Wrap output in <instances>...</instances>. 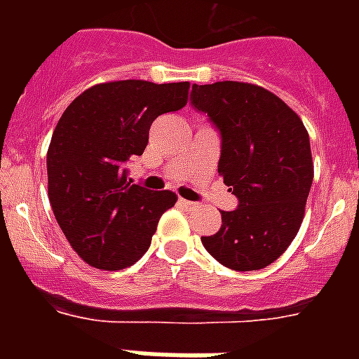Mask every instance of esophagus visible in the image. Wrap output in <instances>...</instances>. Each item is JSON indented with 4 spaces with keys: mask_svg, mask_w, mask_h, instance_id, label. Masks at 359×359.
Masks as SVG:
<instances>
[{
    "mask_svg": "<svg viewBox=\"0 0 359 359\" xmlns=\"http://www.w3.org/2000/svg\"><path fill=\"white\" fill-rule=\"evenodd\" d=\"M179 203H180V205H182V207H184V208H188V210H194V208L199 207V205H197V203L188 201V199H179Z\"/></svg>",
    "mask_w": 359,
    "mask_h": 359,
    "instance_id": "esophagus-1",
    "label": "esophagus"
}]
</instances>
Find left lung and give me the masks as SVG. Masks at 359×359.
I'll return each instance as SVG.
<instances>
[{
    "mask_svg": "<svg viewBox=\"0 0 359 359\" xmlns=\"http://www.w3.org/2000/svg\"><path fill=\"white\" fill-rule=\"evenodd\" d=\"M191 104L222 134L218 173L238 197L222 210L216 235L201 236L224 266L250 272L272 264L300 231L313 182L309 134L273 93L244 81L191 87Z\"/></svg>",
    "mask_w": 359,
    "mask_h": 359,
    "instance_id": "obj_1",
    "label": "left lung"
}]
</instances>
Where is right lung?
Wrapping results in <instances>:
<instances>
[{"label":"right lung","mask_w":359,"mask_h":359,"mask_svg":"<svg viewBox=\"0 0 359 359\" xmlns=\"http://www.w3.org/2000/svg\"><path fill=\"white\" fill-rule=\"evenodd\" d=\"M190 83L106 81L76 97L48 147V197L78 255L100 270L132 266L151 245L173 191L132 184L124 162L140 156L158 115L179 111Z\"/></svg>","instance_id":"add662e5"}]
</instances>
